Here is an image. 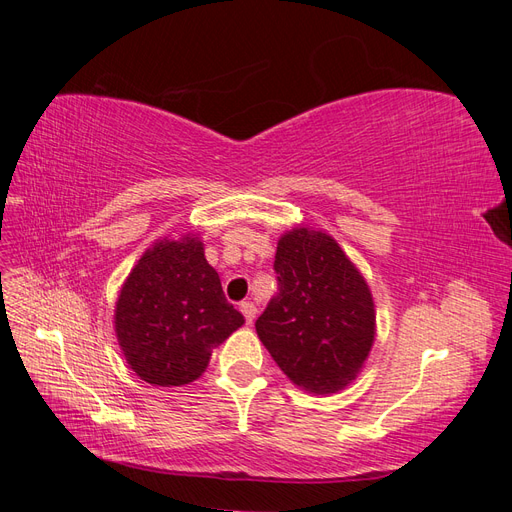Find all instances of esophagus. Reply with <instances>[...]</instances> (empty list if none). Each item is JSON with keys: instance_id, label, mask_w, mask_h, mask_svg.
I'll return each mask as SVG.
<instances>
[{"instance_id": "esophagus-1", "label": "esophagus", "mask_w": 512, "mask_h": 512, "mask_svg": "<svg viewBox=\"0 0 512 512\" xmlns=\"http://www.w3.org/2000/svg\"><path fill=\"white\" fill-rule=\"evenodd\" d=\"M239 309H241V314L245 316V322H247V324H252V322L256 320V312H258V309H256V305H254L252 301H243Z\"/></svg>"}]
</instances>
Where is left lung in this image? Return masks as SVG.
Listing matches in <instances>:
<instances>
[{"label": "left lung", "instance_id": "8db88e82", "mask_svg": "<svg viewBox=\"0 0 512 512\" xmlns=\"http://www.w3.org/2000/svg\"><path fill=\"white\" fill-rule=\"evenodd\" d=\"M277 294L256 320L260 342L305 391L335 393L374 344L376 314L363 275L335 239L294 228L277 243Z\"/></svg>", "mask_w": 512, "mask_h": 512}]
</instances>
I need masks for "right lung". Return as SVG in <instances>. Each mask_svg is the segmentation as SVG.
<instances>
[{
	"instance_id": "1",
	"label": "right lung",
	"mask_w": 512,
	"mask_h": 512,
	"mask_svg": "<svg viewBox=\"0 0 512 512\" xmlns=\"http://www.w3.org/2000/svg\"><path fill=\"white\" fill-rule=\"evenodd\" d=\"M243 324L196 237L162 239L121 288L115 331L126 361L145 382L181 386L207 369L211 350Z\"/></svg>"
}]
</instances>
